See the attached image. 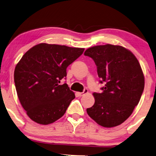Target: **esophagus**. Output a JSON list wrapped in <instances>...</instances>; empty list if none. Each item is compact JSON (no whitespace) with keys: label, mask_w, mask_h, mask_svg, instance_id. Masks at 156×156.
Masks as SVG:
<instances>
[{"label":"esophagus","mask_w":156,"mask_h":156,"mask_svg":"<svg viewBox=\"0 0 156 156\" xmlns=\"http://www.w3.org/2000/svg\"><path fill=\"white\" fill-rule=\"evenodd\" d=\"M88 92V89H86V88H85V89L83 90V91L82 93H78V94L80 95V96H82V95H85V94H87Z\"/></svg>","instance_id":"1"}]
</instances>
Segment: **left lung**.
I'll list each match as a JSON object with an SVG mask.
<instances>
[{"mask_svg": "<svg viewBox=\"0 0 156 156\" xmlns=\"http://www.w3.org/2000/svg\"><path fill=\"white\" fill-rule=\"evenodd\" d=\"M85 56L97 66L101 93H93L95 103L86 109L98 125L112 128L129 118L138 105L144 88V75L135 55L120 45L107 44L87 49Z\"/></svg>", "mask_w": 156, "mask_h": 156, "instance_id": "8db88e82", "label": "left lung"}]
</instances>
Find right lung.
Listing matches in <instances>:
<instances>
[{
	"mask_svg": "<svg viewBox=\"0 0 156 156\" xmlns=\"http://www.w3.org/2000/svg\"><path fill=\"white\" fill-rule=\"evenodd\" d=\"M83 51V48L40 43L18 62L14 73L16 93L32 121L48 125L66 113L75 95L66 83H59L67 75L68 66Z\"/></svg>",
	"mask_w": 156,
	"mask_h": 156,
	"instance_id": "1",
	"label": "right lung"
}]
</instances>
